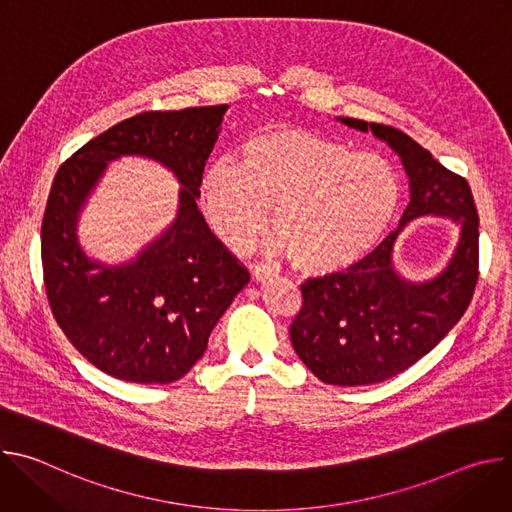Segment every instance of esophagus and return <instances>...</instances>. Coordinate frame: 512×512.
Returning a JSON list of instances; mask_svg holds the SVG:
<instances>
[{"label": "esophagus", "mask_w": 512, "mask_h": 512, "mask_svg": "<svg viewBox=\"0 0 512 512\" xmlns=\"http://www.w3.org/2000/svg\"><path fill=\"white\" fill-rule=\"evenodd\" d=\"M253 279L255 281H265V279H269V277H273V275H277V269H273L271 265H265V263H259V265H253Z\"/></svg>", "instance_id": "esophagus-1"}]
</instances>
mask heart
<instances>
[{
  "instance_id": "heart-1",
  "label": "heart",
  "mask_w": 512,
  "mask_h": 512,
  "mask_svg": "<svg viewBox=\"0 0 512 512\" xmlns=\"http://www.w3.org/2000/svg\"><path fill=\"white\" fill-rule=\"evenodd\" d=\"M200 202L214 233L235 251L255 245L273 206V245L306 273H332L381 243L399 212L401 184L379 154L281 125L251 133L239 162H210Z\"/></svg>"
}]
</instances>
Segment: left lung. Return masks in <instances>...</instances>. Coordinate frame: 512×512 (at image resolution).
Here are the masks:
<instances>
[{"mask_svg": "<svg viewBox=\"0 0 512 512\" xmlns=\"http://www.w3.org/2000/svg\"><path fill=\"white\" fill-rule=\"evenodd\" d=\"M340 121L373 131L399 154L411 200L399 229L371 255L302 283V308L289 326L294 350L326 385L383 383L415 364L458 324L478 281V210L466 178L437 162L401 129L352 117ZM448 215L461 227L449 267L435 280L411 284L392 265L398 233L417 215Z\"/></svg>", "mask_w": 512, "mask_h": 512, "instance_id": "obj_1", "label": "left lung"}]
</instances>
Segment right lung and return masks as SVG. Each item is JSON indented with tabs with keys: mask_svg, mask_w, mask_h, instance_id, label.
Returning <instances> with one entry per match:
<instances>
[{
	"mask_svg": "<svg viewBox=\"0 0 512 512\" xmlns=\"http://www.w3.org/2000/svg\"><path fill=\"white\" fill-rule=\"evenodd\" d=\"M227 105L145 111L87 141L56 172L42 218V269L50 310L91 364L115 379L166 385L182 379L216 322L249 281L196 206L200 178ZM145 155L185 186L173 227L135 262H91L76 239L78 212L106 167Z\"/></svg>",
	"mask_w": 512,
	"mask_h": 512,
	"instance_id": "obj_1",
	"label": "right lung"
}]
</instances>
